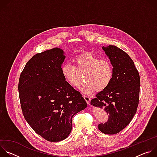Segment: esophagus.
Wrapping results in <instances>:
<instances>
[{
	"instance_id": "obj_1",
	"label": "esophagus",
	"mask_w": 157,
	"mask_h": 157,
	"mask_svg": "<svg viewBox=\"0 0 157 157\" xmlns=\"http://www.w3.org/2000/svg\"><path fill=\"white\" fill-rule=\"evenodd\" d=\"M83 98L85 99V101H86L87 104H90V98H89V96H84V95L83 96Z\"/></svg>"
}]
</instances>
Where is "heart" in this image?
Returning a JSON list of instances; mask_svg holds the SVG:
<instances>
[{
    "mask_svg": "<svg viewBox=\"0 0 157 157\" xmlns=\"http://www.w3.org/2000/svg\"><path fill=\"white\" fill-rule=\"evenodd\" d=\"M73 62L75 66L68 63L61 66V75L66 82L76 87L78 85V71H85L84 79L86 82L79 90L86 94H91L95 90H104L113 79V66L108 59H99L94 53L86 52L76 56Z\"/></svg>",
    "mask_w": 157,
    "mask_h": 157,
    "instance_id": "obj_1",
    "label": "heart"
}]
</instances>
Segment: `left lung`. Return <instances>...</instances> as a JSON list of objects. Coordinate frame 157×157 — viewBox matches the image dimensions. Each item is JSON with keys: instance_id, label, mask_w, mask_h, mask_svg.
<instances>
[{"instance_id": "obj_1", "label": "left lung", "mask_w": 157, "mask_h": 157, "mask_svg": "<svg viewBox=\"0 0 157 157\" xmlns=\"http://www.w3.org/2000/svg\"><path fill=\"white\" fill-rule=\"evenodd\" d=\"M102 48L113 66V78L91 104L104 109L109 114L108 121L98 125L99 130L105 134H116L129 124L136 113L140 76L133 61L125 52L114 45Z\"/></svg>"}]
</instances>
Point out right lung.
I'll list each match as a JSON object with an SVG mask.
<instances>
[{"instance_id":"1","label":"right lung","mask_w":157,"mask_h":157,"mask_svg":"<svg viewBox=\"0 0 157 157\" xmlns=\"http://www.w3.org/2000/svg\"><path fill=\"white\" fill-rule=\"evenodd\" d=\"M64 53L55 48L36 54L27 63L18 82L25 120L38 135L53 142L68 137L73 117L87 107L80 93L61 75Z\"/></svg>"}]
</instances>
